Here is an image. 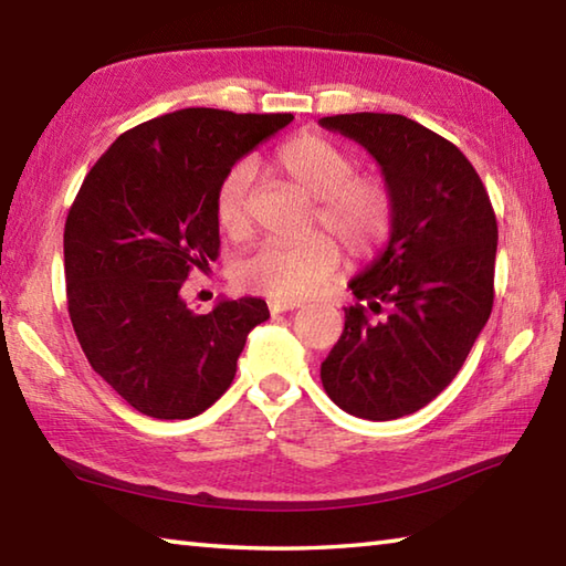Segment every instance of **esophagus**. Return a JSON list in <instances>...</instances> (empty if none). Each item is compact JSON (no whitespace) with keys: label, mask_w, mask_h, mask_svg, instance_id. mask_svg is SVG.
Masks as SVG:
<instances>
[{"label":"esophagus","mask_w":566,"mask_h":566,"mask_svg":"<svg viewBox=\"0 0 566 566\" xmlns=\"http://www.w3.org/2000/svg\"><path fill=\"white\" fill-rule=\"evenodd\" d=\"M296 306H302L300 302H280V300H272L270 302V312L272 314H284V312H292Z\"/></svg>","instance_id":"34e87169"}]
</instances>
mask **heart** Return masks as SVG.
I'll use <instances>...</instances> for the list:
<instances>
[{"label":"heart","instance_id":"b5f03b06","mask_svg":"<svg viewBox=\"0 0 566 566\" xmlns=\"http://www.w3.org/2000/svg\"><path fill=\"white\" fill-rule=\"evenodd\" d=\"M272 168L286 188L314 200V222L344 244L346 252L368 254L381 244L394 222V200L378 178L354 176L356 160L324 136L290 138L272 153ZM252 163L232 166L214 192V218L224 234L242 240L250 232ZM342 262L336 244L314 234L300 242L266 240L234 264L244 290L280 302L316 294Z\"/></svg>","mask_w":566,"mask_h":566}]
</instances>
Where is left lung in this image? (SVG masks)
Returning <instances> with one entry per match:
<instances>
[{
  "instance_id": "obj_1",
  "label": "left lung",
  "mask_w": 566,
  "mask_h": 566,
  "mask_svg": "<svg viewBox=\"0 0 566 566\" xmlns=\"http://www.w3.org/2000/svg\"><path fill=\"white\" fill-rule=\"evenodd\" d=\"M318 126L356 140L381 166L394 200L384 252L348 282L344 334L322 364L334 403L394 420L428 406L458 376L488 324L497 220L470 160L398 113H344ZM389 310L381 323L367 312Z\"/></svg>"
}]
</instances>
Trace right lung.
I'll return each mask as SVG.
<instances>
[{
    "instance_id": "obj_1",
    "label": "right lung",
    "mask_w": 566,
    "mask_h": 566,
    "mask_svg": "<svg viewBox=\"0 0 566 566\" xmlns=\"http://www.w3.org/2000/svg\"><path fill=\"white\" fill-rule=\"evenodd\" d=\"M292 113L182 108L140 123L98 158L64 230L69 316L88 364L143 416H200L230 388L264 300L195 314L192 266L218 260L214 192L234 163L290 126Z\"/></svg>"
}]
</instances>
